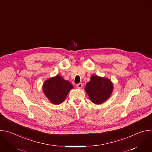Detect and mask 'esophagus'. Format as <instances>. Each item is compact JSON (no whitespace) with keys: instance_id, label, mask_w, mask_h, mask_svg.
Segmentation results:
<instances>
[{"instance_id":"obj_1","label":"esophagus","mask_w":152,"mask_h":152,"mask_svg":"<svg viewBox=\"0 0 152 152\" xmlns=\"http://www.w3.org/2000/svg\"><path fill=\"white\" fill-rule=\"evenodd\" d=\"M82 86H83V85H82V83H79L76 85L77 88H81L82 87Z\"/></svg>"}]
</instances>
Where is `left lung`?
<instances>
[{
	"label": "left lung",
	"mask_w": 152,
	"mask_h": 152,
	"mask_svg": "<svg viewBox=\"0 0 152 152\" xmlns=\"http://www.w3.org/2000/svg\"><path fill=\"white\" fill-rule=\"evenodd\" d=\"M85 90L94 103L100 104L111 96L113 85L109 79L94 75L91 76L90 81L86 83Z\"/></svg>",
	"instance_id": "1"
}]
</instances>
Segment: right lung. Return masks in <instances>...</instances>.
Instances as JSON below:
<instances>
[{
    "instance_id": "add662e5",
    "label": "right lung",
    "mask_w": 152,
    "mask_h": 152,
    "mask_svg": "<svg viewBox=\"0 0 152 152\" xmlns=\"http://www.w3.org/2000/svg\"><path fill=\"white\" fill-rule=\"evenodd\" d=\"M73 88L72 84L64 80L61 76L47 80L43 85V92L49 100L55 104L63 102L69 92Z\"/></svg>"
}]
</instances>
